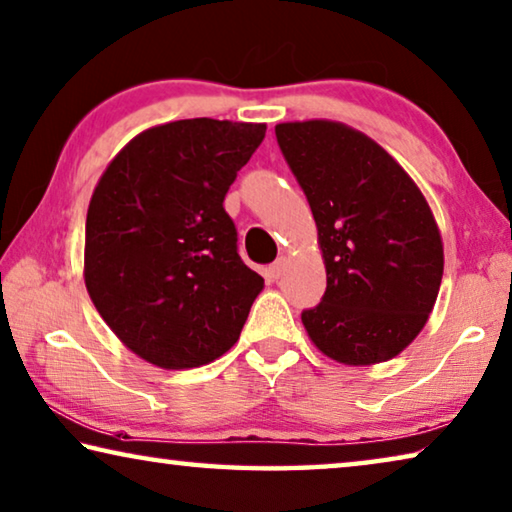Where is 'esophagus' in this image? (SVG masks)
I'll use <instances>...</instances> for the list:
<instances>
[{
  "mask_svg": "<svg viewBox=\"0 0 512 512\" xmlns=\"http://www.w3.org/2000/svg\"><path fill=\"white\" fill-rule=\"evenodd\" d=\"M285 269H287V257H278V259H275V262L271 264V275H273V278H280V275L282 273H285Z\"/></svg>",
  "mask_w": 512,
  "mask_h": 512,
  "instance_id": "esophagus-1",
  "label": "esophagus"
}]
</instances>
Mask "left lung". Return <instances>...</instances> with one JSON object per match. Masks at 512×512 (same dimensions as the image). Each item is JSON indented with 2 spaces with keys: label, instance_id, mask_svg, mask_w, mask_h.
Wrapping results in <instances>:
<instances>
[{
  "label": "left lung",
  "instance_id": "1",
  "mask_svg": "<svg viewBox=\"0 0 512 512\" xmlns=\"http://www.w3.org/2000/svg\"><path fill=\"white\" fill-rule=\"evenodd\" d=\"M275 139L326 262V294L300 314L307 335L353 367L394 358L426 326L440 291L444 250L431 207L376 141L342 123H282Z\"/></svg>",
  "mask_w": 512,
  "mask_h": 512
}]
</instances>
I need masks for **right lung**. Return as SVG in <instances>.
I'll list each match as a JSON object with an SVG mask.
<instances>
[{"instance_id": "obj_1", "label": "right lung", "mask_w": 512, "mask_h": 512, "mask_svg": "<svg viewBox=\"0 0 512 512\" xmlns=\"http://www.w3.org/2000/svg\"><path fill=\"white\" fill-rule=\"evenodd\" d=\"M266 125L191 118L129 141L97 182L84 278L120 342L161 369L230 351L264 278L239 257L223 200Z\"/></svg>"}]
</instances>
